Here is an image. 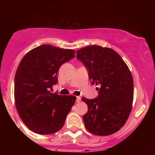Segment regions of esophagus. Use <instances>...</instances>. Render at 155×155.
<instances>
[{"instance_id":"esophagus-1","label":"esophagus","mask_w":155,"mask_h":155,"mask_svg":"<svg viewBox=\"0 0 155 155\" xmlns=\"http://www.w3.org/2000/svg\"><path fill=\"white\" fill-rule=\"evenodd\" d=\"M80 101H81V97H80L79 96L76 97V102L79 103V102H80Z\"/></svg>"}]
</instances>
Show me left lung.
<instances>
[{"instance_id": "1", "label": "left lung", "mask_w": 155, "mask_h": 155, "mask_svg": "<svg viewBox=\"0 0 155 155\" xmlns=\"http://www.w3.org/2000/svg\"><path fill=\"white\" fill-rule=\"evenodd\" d=\"M92 84H99L94 99L82 97L88 111L83 116L85 127L97 136H108L123 127L132 109L133 79L128 67L113 49L92 45L76 51Z\"/></svg>"}]
</instances>
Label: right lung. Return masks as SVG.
Wrapping results in <instances>:
<instances>
[{
  "instance_id": "1",
  "label": "right lung",
  "mask_w": 155,
  "mask_h": 155,
  "mask_svg": "<svg viewBox=\"0 0 155 155\" xmlns=\"http://www.w3.org/2000/svg\"><path fill=\"white\" fill-rule=\"evenodd\" d=\"M75 51L44 44L21 60L15 77L16 107L21 120L32 131L49 135L63 127L76 101L73 95L51 93L58 84V72Z\"/></svg>"
}]
</instances>
